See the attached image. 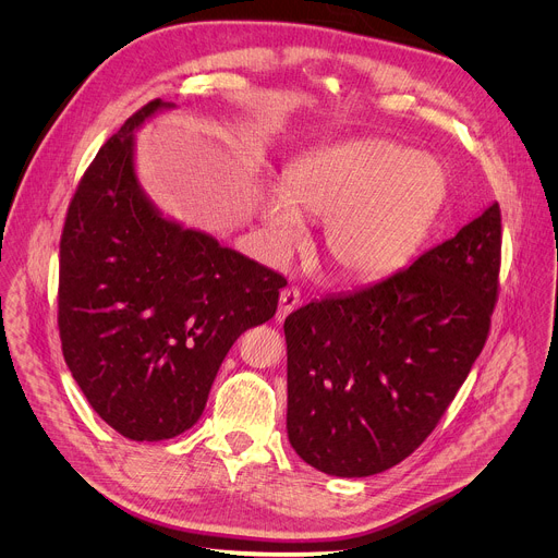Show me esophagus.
<instances>
[{
	"mask_svg": "<svg viewBox=\"0 0 558 558\" xmlns=\"http://www.w3.org/2000/svg\"><path fill=\"white\" fill-rule=\"evenodd\" d=\"M300 304V291L298 289H282L278 298V311H276V320L282 323L284 317Z\"/></svg>",
	"mask_w": 558,
	"mask_h": 558,
	"instance_id": "esophagus-1",
	"label": "esophagus"
}]
</instances>
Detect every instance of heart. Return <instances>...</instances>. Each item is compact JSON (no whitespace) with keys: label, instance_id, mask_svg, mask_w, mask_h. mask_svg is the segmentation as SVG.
<instances>
[{"label":"heart","instance_id":"heart-1","mask_svg":"<svg viewBox=\"0 0 558 558\" xmlns=\"http://www.w3.org/2000/svg\"><path fill=\"white\" fill-rule=\"evenodd\" d=\"M448 198L444 168L417 149L381 138L311 149L287 170L284 194L260 201L271 247L302 243V216L327 220L323 247L329 267L349 282H371L404 269Z\"/></svg>","mask_w":558,"mask_h":558}]
</instances>
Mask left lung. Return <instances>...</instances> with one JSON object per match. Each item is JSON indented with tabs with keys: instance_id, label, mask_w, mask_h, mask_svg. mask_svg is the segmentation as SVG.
<instances>
[{
	"instance_id": "left-lung-1",
	"label": "left lung",
	"mask_w": 558,
	"mask_h": 558,
	"mask_svg": "<svg viewBox=\"0 0 558 558\" xmlns=\"http://www.w3.org/2000/svg\"><path fill=\"white\" fill-rule=\"evenodd\" d=\"M499 263L501 211L493 203L409 269L289 313L293 450L351 480L420 448L486 344Z\"/></svg>"
}]
</instances>
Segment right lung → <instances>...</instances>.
I'll return each mask as SVG.
<instances>
[{
  "label": "right lung",
  "instance_id": "1",
  "mask_svg": "<svg viewBox=\"0 0 558 558\" xmlns=\"http://www.w3.org/2000/svg\"><path fill=\"white\" fill-rule=\"evenodd\" d=\"M174 108L149 101L99 149L61 233L65 364L97 415L132 441L172 439L198 422L227 351L271 320L287 284L145 194L134 134Z\"/></svg>",
  "mask_w": 558,
  "mask_h": 558
}]
</instances>
